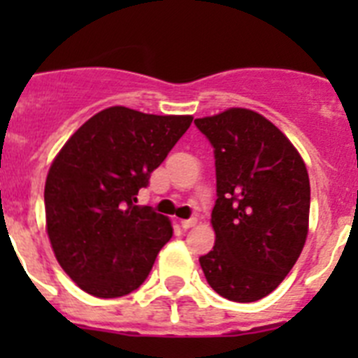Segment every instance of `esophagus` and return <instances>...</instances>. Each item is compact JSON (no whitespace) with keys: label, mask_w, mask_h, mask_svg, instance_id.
Here are the masks:
<instances>
[{"label":"esophagus","mask_w":358,"mask_h":358,"mask_svg":"<svg viewBox=\"0 0 358 358\" xmlns=\"http://www.w3.org/2000/svg\"><path fill=\"white\" fill-rule=\"evenodd\" d=\"M195 224H197V218H186V220H181L182 229H189V227H194Z\"/></svg>","instance_id":"34e87169"}]
</instances>
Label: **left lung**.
<instances>
[{
	"label": "left lung",
	"mask_w": 358,
	"mask_h": 358,
	"mask_svg": "<svg viewBox=\"0 0 358 358\" xmlns=\"http://www.w3.org/2000/svg\"><path fill=\"white\" fill-rule=\"evenodd\" d=\"M213 147V251L201 256L211 289L229 301L268 296L297 262L308 235L310 181L283 132L249 109L195 120Z\"/></svg>",
	"instance_id": "left-lung-1"
}]
</instances>
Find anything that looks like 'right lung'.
Segmentation results:
<instances>
[{
	"label": "right lung",
	"instance_id": "right-lung-1",
	"mask_svg": "<svg viewBox=\"0 0 358 358\" xmlns=\"http://www.w3.org/2000/svg\"><path fill=\"white\" fill-rule=\"evenodd\" d=\"M192 116L100 110L66 141L44 185L46 231L57 262L84 292L122 297L147 280L172 224L138 192L192 125Z\"/></svg>",
	"mask_w": 358,
	"mask_h": 358
}]
</instances>
